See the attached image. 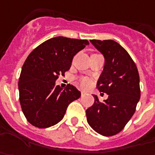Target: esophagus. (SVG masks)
Listing matches in <instances>:
<instances>
[{
  "label": "esophagus",
  "mask_w": 155,
  "mask_h": 155,
  "mask_svg": "<svg viewBox=\"0 0 155 155\" xmlns=\"http://www.w3.org/2000/svg\"><path fill=\"white\" fill-rule=\"evenodd\" d=\"M85 94V92H81V95H84Z\"/></svg>",
  "instance_id": "1"
}]
</instances>
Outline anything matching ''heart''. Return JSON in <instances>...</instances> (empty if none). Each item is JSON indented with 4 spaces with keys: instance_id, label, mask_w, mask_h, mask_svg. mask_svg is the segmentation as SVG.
Segmentation results:
<instances>
[{
    "instance_id": "1",
    "label": "heart",
    "mask_w": 155,
    "mask_h": 155,
    "mask_svg": "<svg viewBox=\"0 0 155 155\" xmlns=\"http://www.w3.org/2000/svg\"><path fill=\"white\" fill-rule=\"evenodd\" d=\"M80 85L82 88H87L91 85V81L87 79V78H82L80 81Z\"/></svg>"
}]
</instances>
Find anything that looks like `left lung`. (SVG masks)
<instances>
[{"mask_svg":"<svg viewBox=\"0 0 155 155\" xmlns=\"http://www.w3.org/2000/svg\"><path fill=\"white\" fill-rule=\"evenodd\" d=\"M90 42L104 57L97 88L108 94V99L99 102L94 95V104L86 110L87 120L97 133L114 136L123 130L136 111L141 97L139 73L129 53L118 43L96 39Z\"/></svg>","mask_w":155,"mask_h":155,"instance_id":"obj_1","label":"left lung"}]
</instances>
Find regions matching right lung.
<instances>
[{
  "label": "right lung",
  "instance_id": "1",
  "mask_svg": "<svg viewBox=\"0 0 155 155\" xmlns=\"http://www.w3.org/2000/svg\"><path fill=\"white\" fill-rule=\"evenodd\" d=\"M87 40L56 37L44 42L30 53L19 80V102L31 125L45 129L63 118L68 104L81 97V92L68 84L65 89L56 86L59 75L71 67L74 56Z\"/></svg>",
  "mask_w": 155,
  "mask_h": 155
}]
</instances>
